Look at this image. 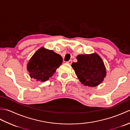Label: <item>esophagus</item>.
<instances>
[{"label": "esophagus", "instance_id": "obj_1", "mask_svg": "<svg viewBox=\"0 0 130 130\" xmlns=\"http://www.w3.org/2000/svg\"><path fill=\"white\" fill-rule=\"evenodd\" d=\"M72 60H69L68 61H67V62L68 63V64H70V65H71V63H72Z\"/></svg>", "mask_w": 130, "mask_h": 130}]
</instances>
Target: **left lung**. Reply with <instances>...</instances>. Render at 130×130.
<instances>
[{
	"label": "left lung",
	"mask_w": 130,
	"mask_h": 130,
	"mask_svg": "<svg viewBox=\"0 0 130 130\" xmlns=\"http://www.w3.org/2000/svg\"><path fill=\"white\" fill-rule=\"evenodd\" d=\"M78 61L71 67L79 80L85 86H98L106 76V69L101 57L96 54L79 55Z\"/></svg>",
	"instance_id": "obj_1"
}]
</instances>
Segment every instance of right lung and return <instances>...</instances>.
<instances>
[{"label":"right lung","mask_w":130,"mask_h":130,"mask_svg":"<svg viewBox=\"0 0 130 130\" xmlns=\"http://www.w3.org/2000/svg\"><path fill=\"white\" fill-rule=\"evenodd\" d=\"M62 62V58L60 55L41 47L30 59L27 69L31 78L43 82L54 75Z\"/></svg>","instance_id":"obj_1"}]
</instances>
